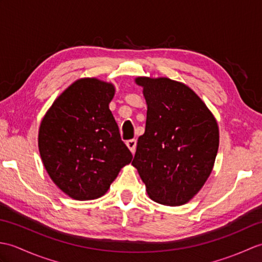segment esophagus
<instances>
[{"mask_svg": "<svg viewBox=\"0 0 262 262\" xmlns=\"http://www.w3.org/2000/svg\"><path fill=\"white\" fill-rule=\"evenodd\" d=\"M126 145H127L128 148L130 149L132 153H135V151H136V140H129V141H127V142H126Z\"/></svg>", "mask_w": 262, "mask_h": 262, "instance_id": "1", "label": "esophagus"}]
</instances>
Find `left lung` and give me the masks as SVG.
<instances>
[{"label": "left lung", "mask_w": 262, "mask_h": 262, "mask_svg": "<svg viewBox=\"0 0 262 262\" xmlns=\"http://www.w3.org/2000/svg\"><path fill=\"white\" fill-rule=\"evenodd\" d=\"M135 82L143 88L147 113L132 164L154 202L186 204L213 170L220 144L215 117L183 83L145 76Z\"/></svg>", "instance_id": "1"}]
</instances>
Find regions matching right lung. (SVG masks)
I'll list each match as a JSON object with an SVG mask.
<instances>
[{
  "label": "right lung",
  "mask_w": 262,
  "mask_h": 262,
  "mask_svg": "<svg viewBox=\"0 0 262 262\" xmlns=\"http://www.w3.org/2000/svg\"><path fill=\"white\" fill-rule=\"evenodd\" d=\"M111 83L81 79L55 100L39 127L43 166L60 190L76 200L97 199L133 155L109 109Z\"/></svg>",
  "instance_id": "right-lung-1"
}]
</instances>
